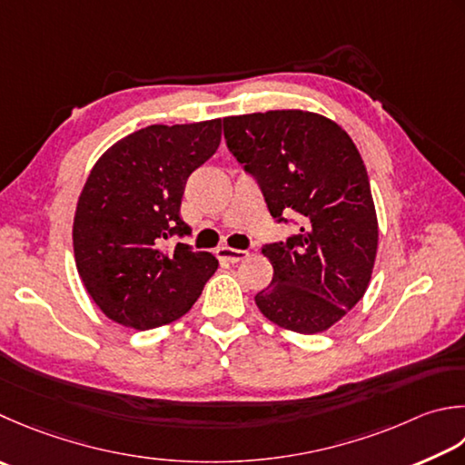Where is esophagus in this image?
Segmentation results:
<instances>
[{
  "label": "esophagus",
  "mask_w": 465,
  "mask_h": 465,
  "mask_svg": "<svg viewBox=\"0 0 465 465\" xmlns=\"http://www.w3.org/2000/svg\"><path fill=\"white\" fill-rule=\"evenodd\" d=\"M217 258L222 262H230V263H238L243 262L245 258L250 256V252L245 250H235V248H227V245H222V248H217Z\"/></svg>",
  "instance_id": "34e87169"
}]
</instances>
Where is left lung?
<instances>
[{
	"mask_svg": "<svg viewBox=\"0 0 465 465\" xmlns=\"http://www.w3.org/2000/svg\"><path fill=\"white\" fill-rule=\"evenodd\" d=\"M223 133L270 213L300 220L298 235L262 250L274 278L256 294L260 312L298 334L329 331L365 296L379 248L357 144L331 118L300 108L225 116Z\"/></svg>",
	"mask_w": 465,
	"mask_h": 465,
	"instance_id": "1",
	"label": "left lung"
}]
</instances>
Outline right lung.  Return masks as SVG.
<instances>
[{
    "instance_id": "right-lung-1",
    "label": "right lung",
    "mask_w": 465,
    "mask_h": 465,
    "mask_svg": "<svg viewBox=\"0 0 465 465\" xmlns=\"http://www.w3.org/2000/svg\"><path fill=\"white\" fill-rule=\"evenodd\" d=\"M222 118L151 124L106 149L80 191L72 242L82 284L111 321L133 331L183 316L217 270L187 235L179 207L187 177L213 157Z\"/></svg>"
}]
</instances>
